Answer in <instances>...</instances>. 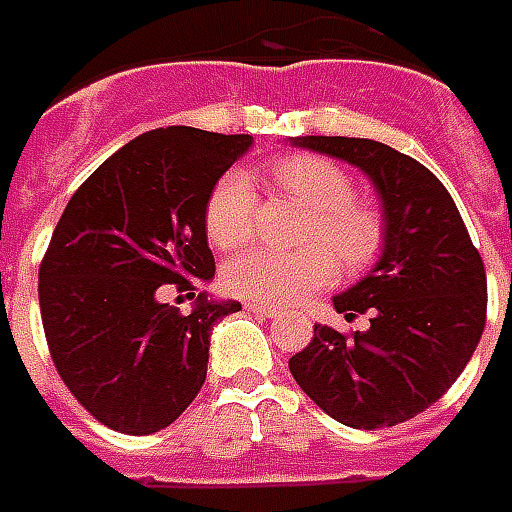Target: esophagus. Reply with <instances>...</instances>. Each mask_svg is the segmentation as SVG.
Masks as SVG:
<instances>
[{
    "mask_svg": "<svg viewBox=\"0 0 512 512\" xmlns=\"http://www.w3.org/2000/svg\"><path fill=\"white\" fill-rule=\"evenodd\" d=\"M248 311H253V314H259V317H278L281 314V308L270 306V303H248Z\"/></svg>",
    "mask_w": 512,
    "mask_h": 512,
    "instance_id": "obj_1",
    "label": "esophagus"
}]
</instances>
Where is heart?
<instances>
[{"label": "heart", "instance_id": "obj_1", "mask_svg": "<svg viewBox=\"0 0 512 512\" xmlns=\"http://www.w3.org/2000/svg\"><path fill=\"white\" fill-rule=\"evenodd\" d=\"M275 184L311 212L308 242L328 244L339 262L361 270L380 253L383 223L369 204L353 198V181L336 162L311 154H297L278 162ZM256 195L245 173L231 170L217 181L204 209V228L215 248H237L253 231ZM336 259L321 245H308L295 253L248 248L228 259L223 284L231 295L256 303H295L336 281Z\"/></svg>", "mask_w": 512, "mask_h": 512}]
</instances>
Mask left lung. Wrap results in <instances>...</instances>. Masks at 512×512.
<instances>
[{"label":"left lung","mask_w":512,"mask_h":512,"mask_svg":"<svg viewBox=\"0 0 512 512\" xmlns=\"http://www.w3.org/2000/svg\"><path fill=\"white\" fill-rule=\"evenodd\" d=\"M350 162L378 192L383 245L375 267L333 297L369 328L342 336L314 325L289 372L322 411L355 430L408 422L444 397L485 328V267L447 187L408 154L366 137H289Z\"/></svg>","instance_id":"8db88e82"}]
</instances>
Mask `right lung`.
Here are the masks:
<instances>
[{
  "label": "right lung",
  "instance_id": "1",
  "mask_svg": "<svg viewBox=\"0 0 512 512\" xmlns=\"http://www.w3.org/2000/svg\"><path fill=\"white\" fill-rule=\"evenodd\" d=\"M253 146L250 134L168 126L134 137L90 173L54 228L38 275L49 353L60 378L101 424L148 436L187 411L206 380L209 339L237 300L188 296L215 278L206 198Z\"/></svg>",
  "mask_w": 512,
  "mask_h": 512
}]
</instances>
